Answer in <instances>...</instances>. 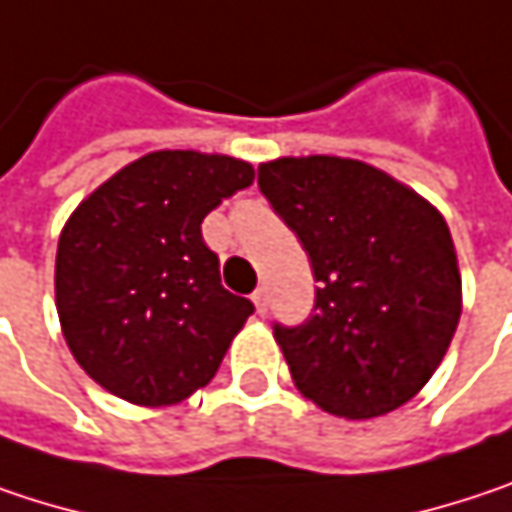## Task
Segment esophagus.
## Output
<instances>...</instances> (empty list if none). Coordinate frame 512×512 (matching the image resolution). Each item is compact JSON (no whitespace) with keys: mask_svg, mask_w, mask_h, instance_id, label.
Listing matches in <instances>:
<instances>
[{"mask_svg":"<svg viewBox=\"0 0 512 512\" xmlns=\"http://www.w3.org/2000/svg\"><path fill=\"white\" fill-rule=\"evenodd\" d=\"M252 302H255V310L263 316L266 313V304H269V299H266V290L263 287H257L255 293H252Z\"/></svg>","mask_w":512,"mask_h":512,"instance_id":"1","label":"esophagus"}]
</instances>
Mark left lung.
Instances as JSON below:
<instances>
[{
  "label": "left lung",
  "instance_id": "obj_1",
  "mask_svg": "<svg viewBox=\"0 0 512 512\" xmlns=\"http://www.w3.org/2000/svg\"><path fill=\"white\" fill-rule=\"evenodd\" d=\"M257 184L319 281L313 316L275 325L299 393L346 419L407 404L437 372L463 310L440 210L390 172L337 155L260 163Z\"/></svg>",
  "mask_w": 512,
  "mask_h": 512
}]
</instances>
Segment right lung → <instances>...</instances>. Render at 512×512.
Masks as SVG:
<instances>
[{
  "mask_svg": "<svg viewBox=\"0 0 512 512\" xmlns=\"http://www.w3.org/2000/svg\"><path fill=\"white\" fill-rule=\"evenodd\" d=\"M255 166L193 149L149 152L64 222L55 307L75 363L108 393L169 407L216 375L255 304L219 281L202 219Z\"/></svg>",
  "mask_w": 512,
  "mask_h": 512,
  "instance_id": "right-lung-1",
  "label": "right lung"
}]
</instances>
